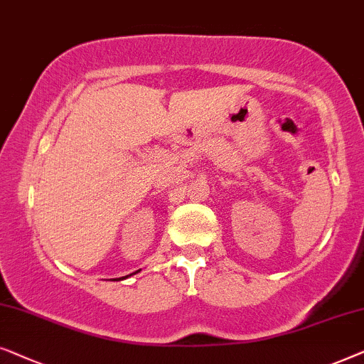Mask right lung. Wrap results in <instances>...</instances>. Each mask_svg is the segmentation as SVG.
<instances>
[{
	"label": "right lung",
	"instance_id": "obj_1",
	"mask_svg": "<svg viewBox=\"0 0 364 364\" xmlns=\"http://www.w3.org/2000/svg\"><path fill=\"white\" fill-rule=\"evenodd\" d=\"M133 274H136V272H133ZM132 275V274H130ZM127 277H129V275H125V277H122V280H124V279H127Z\"/></svg>",
	"mask_w": 364,
	"mask_h": 364
}]
</instances>
